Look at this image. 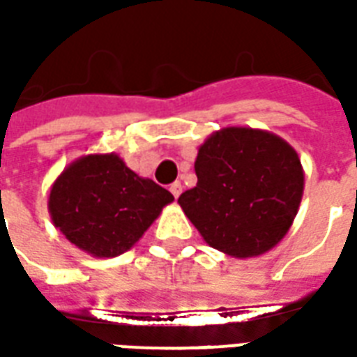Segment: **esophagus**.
I'll return each instance as SVG.
<instances>
[{
    "label": "esophagus",
    "mask_w": 357,
    "mask_h": 357,
    "mask_svg": "<svg viewBox=\"0 0 357 357\" xmlns=\"http://www.w3.org/2000/svg\"><path fill=\"white\" fill-rule=\"evenodd\" d=\"M169 190H171V194H173L174 198H178V196H181V192H183V184L176 181V183H173L171 186H169Z\"/></svg>",
    "instance_id": "1"
}]
</instances>
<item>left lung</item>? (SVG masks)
Segmentation results:
<instances>
[{
    "instance_id": "1",
    "label": "left lung",
    "mask_w": 357,
    "mask_h": 357,
    "mask_svg": "<svg viewBox=\"0 0 357 357\" xmlns=\"http://www.w3.org/2000/svg\"><path fill=\"white\" fill-rule=\"evenodd\" d=\"M198 184L178 204L207 244L232 257H254L277 246L304 194L296 150L277 134L227 126L199 146Z\"/></svg>"
}]
</instances>
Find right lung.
I'll return each mask as SVG.
<instances>
[{
    "label": "right lung",
    "instance_id": "right-lung-1",
    "mask_svg": "<svg viewBox=\"0 0 357 357\" xmlns=\"http://www.w3.org/2000/svg\"><path fill=\"white\" fill-rule=\"evenodd\" d=\"M173 199L151 178L130 171L117 153H92L57 176L47 207L70 244L93 257H115L142 238Z\"/></svg>",
    "mask_w": 357,
    "mask_h": 357
}]
</instances>
